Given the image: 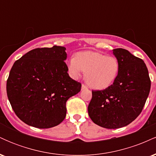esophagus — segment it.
Returning a JSON list of instances; mask_svg holds the SVG:
<instances>
[{
    "instance_id": "1",
    "label": "esophagus",
    "mask_w": 156,
    "mask_h": 156,
    "mask_svg": "<svg viewBox=\"0 0 156 156\" xmlns=\"http://www.w3.org/2000/svg\"><path fill=\"white\" fill-rule=\"evenodd\" d=\"M81 88H82V89H87V87L85 85V84H82Z\"/></svg>"
}]
</instances>
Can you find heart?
I'll use <instances>...</instances> for the list:
<instances>
[{
	"label": "heart",
	"instance_id": "heart-1",
	"mask_svg": "<svg viewBox=\"0 0 156 156\" xmlns=\"http://www.w3.org/2000/svg\"><path fill=\"white\" fill-rule=\"evenodd\" d=\"M73 78H77L86 72L85 80L89 87L96 89H105L117 78L119 69L117 58L92 51L78 53L67 64Z\"/></svg>",
	"mask_w": 156,
	"mask_h": 156
}]
</instances>
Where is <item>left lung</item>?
<instances>
[{"mask_svg":"<svg viewBox=\"0 0 156 156\" xmlns=\"http://www.w3.org/2000/svg\"><path fill=\"white\" fill-rule=\"evenodd\" d=\"M119 69L113 84L92 90L89 117L103 128L115 129L132 122L141 114L149 95L151 81L144 61L123 48L113 50Z\"/></svg>","mask_w":156,"mask_h":156,"instance_id":"obj_1","label":"left lung"}]
</instances>
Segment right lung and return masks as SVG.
Returning a JSON list of instances; mask_svg holds the SVG:
<instances>
[{
	"label": "right lung",
	"mask_w": 156,
	"mask_h": 156,
	"mask_svg": "<svg viewBox=\"0 0 156 156\" xmlns=\"http://www.w3.org/2000/svg\"><path fill=\"white\" fill-rule=\"evenodd\" d=\"M66 48L61 46L31 50L14 63L6 82L9 101L26 124L50 128L64 120L66 103L78 94L81 83L67 73Z\"/></svg>",
	"instance_id": "1"
}]
</instances>
